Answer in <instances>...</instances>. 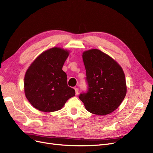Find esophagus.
<instances>
[{"instance_id": "esophagus-1", "label": "esophagus", "mask_w": 153, "mask_h": 153, "mask_svg": "<svg viewBox=\"0 0 153 153\" xmlns=\"http://www.w3.org/2000/svg\"><path fill=\"white\" fill-rule=\"evenodd\" d=\"M75 91L76 95H77L78 94V88H75Z\"/></svg>"}]
</instances>
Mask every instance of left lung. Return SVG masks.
<instances>
[{"mask_svg":"<svg viewBox=\"0 0 153 153\" xmlns=\"http://www.w3.org/2000/svg\"><path fill=\"white\" fill-rule=\"evenodd\" d=\"M88 91L79 98L89 112L105 115L116 110L126 94V78L121 66L98 49L84 51Z\"/></svg>","mask_w":153,"mask_h":153,"instance_id":"left-lung-1","label":"left lung"}]
</instances>
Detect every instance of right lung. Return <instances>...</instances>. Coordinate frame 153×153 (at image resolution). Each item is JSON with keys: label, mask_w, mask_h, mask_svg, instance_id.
<instances>
[{"label": "right lung", "mask_w": 153, "mask_h": 153, "mask_svg": "<svg viewBox=\"0 0 153 153\" xmlns=\"http://www.w3.org/2000/svg\"><path fill=\"white\" fill-rule=\"evenodd\" d=\"M69 51L59 47L41 53L27 69L24 78L27 99L36 109L52 112L61 109L75 96V90L68 86L62 67Z\"/></svg>", "instance_id": "obj_1"}]
</instances>
